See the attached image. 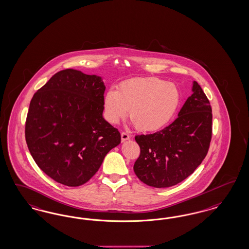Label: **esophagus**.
<instances>
[{"label": "esophagus", "mask_w": 249, "mask_h": 249, "mask_svg": "<svg viewBox=\"0 0 249 249\" xmlns=\"http://www.w3.org/2000/svg\"><path fill=\"white\" fill-rule=\"evenodd\" d=\"M129 139V135L127 132H121V140H122V142H125V141H127Z\"/></svg>", "instance_id": "1"}]
</instances>
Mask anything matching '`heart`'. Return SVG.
Masks as SVG:
<instances>
[{"label":"heart","mask_w":249,"mask_h":249,"mask_svg":"<svg viewBox=\"0 0 249 249\" xmlns=\"http://www.w3.org/2000/svg\"><path fill=\"white\" fill-rule=\"evenodd\" d=\"M181 92L177 85L160 78H133L109 90L104 96V113L116 124L129 117L141 131H155L166 126L178 111Z\"/></svg>","instance_id":"heart-1"}]
</instances>
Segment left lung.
Segmentation results:
<instances>
[{"label":"left lung","instance_id":"8db88e82","mask_svg":"<svg viewBox=\"0 0 249 249\" xmlns=\"http://www.w3.org/2000/svg\"><path fill=\"white\" fill-rule=\"evenodd\" d=\"M177 120L153 134L137 135L141 154L133 166L138 178L154 188L186 179L203 161L213 132L210 101L197 82Z\"/></svg>","mask_w":249,"mask_h":249}]
</instances>
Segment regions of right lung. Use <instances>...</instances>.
Here are the masks:
<instances>
[{
    "label": "right lung",
    "mask_w": 249,
    "mask_h": 249,
    "mask_svg": "<svg viewBox=\"0 0 249 249\" xmlns=\"http://www.w3.org/2000/svg\"><path fill=\"white\" fill-rule=\"evenodd\" d=\"M102 78L66 69L35 93L26 121V141L37 166L68 187L86 183L120 133L103 118Z\"/></svg>",
    "instance_id": "obj_1"
}]
</instances>
